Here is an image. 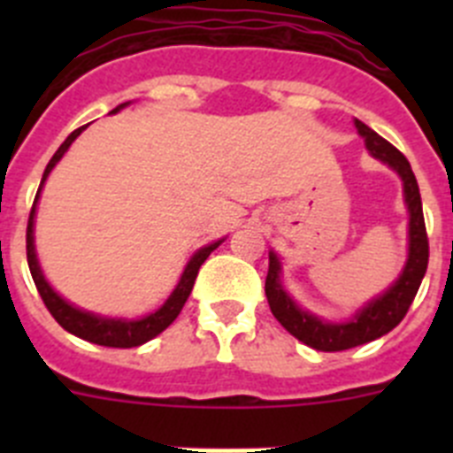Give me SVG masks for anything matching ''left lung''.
<instances>
[{"label": "left lung", "mask_w": 453, "mask_h": 453, "mask_svg": "<svg viewBox=\"0 0 453 453\" xmlns=\"http://www.w3.org/2000/svg\"><path fill=\"white\" fill-rule=\"evenodd\" d=\"M356 129L365 140V147L374 158L388 163L397 172L403 181V199L408 206V261L399 279L388 288L383 295L372 299L367 306H363L349 322H324L315 315L306 313L297 303L292 302L290 295L281 286V263L274 251H270V270L265 279L267 303L272 308L279 322L288 334H292L303 345L313 347L318 351H342L351 347L365 345L372 340L381 338L388 331H392L408 313L415 295L419 290V283L424 279V272L429 265V238H426V226H424L422 197H419L418 179H415L411 163L406 156L392 147L386 138L372 131L361 119H354Z\"/></svg>", "instance_id": "left-lung-1"}]
</instances>
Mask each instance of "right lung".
<instances>
[{
  "mask_svg": "<svg viewBox=\"0 0 453 453\" xmlns=\"http://www.w3.org/2000/svg\"><path fill=\"white\" fill-rule=\"evenodd\" d=\"M129 104V102H127ZM127 104H119L118 108H113L111 113H118L119 108H124ZM81 129L72 131L70 135L65 138L58 151L51 156V161L47 163L45 167V174H42V181H40L38 188V195L34 199V206H31V213H29V224H27V261H29V270L31 276H34V283L38 288L40 297L45 302L47 311L51 313V318L56 322L61 324L63 329L70 331L72 335H77V338L88 340V342H95V345H102V347H119V349H129V347H138V345H145L147 340L156 338V335L165 331L177 315L181 313L183 303L188 302L190 297L192 286H195V279H197V272L202 267V263L206 261L211 251L218 250L222 245V240L218 242H211V245L202 247L199 251H195L190 261H188L186 270H183L181 279H179L177 288L172 290V295L167 297V302L163 303L158 311L154 313L145 315V318L140 319H115V318H102V315H95V313H88V311H81V308L72 306L67 303L65 299L54 290V288L47 283V279L42 276V270L38 265V258H35V245H34V219H35V206H38V197H40V190L45 186L47 177H50V172L54 170V165L63 158V154L67 151V147L77 140V135L81 134Z\"/></svg>",
  "mask_w": 453,
  "mask_h": 453,
  "instance_id": "add662e5",
  "label": "right lung"
}]
</instances>
